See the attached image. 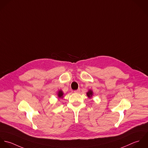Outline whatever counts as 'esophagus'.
I'll list each match as a JSON object with an SVG mask.
<instances>
[{"label":"esophagus","mask_w":148,"mask_h":148,"mask_svg":"<svg viewBox=\"0 0 148 148\" xmlns=\"http://www.w3.org/2000/svg\"><path fill=\"white\" fill-rule=\"evenodd\" d=\"M80 92V89H77L76 90H74V92L75 93H79Z\"/></svg>","instance_id":"esophagus-1"}]
</instances>
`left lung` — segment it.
Wrapping results in <instances>:
<instances>
[{
	"mask_svg": "<svg viewBox=\"0 0 148 148\" xmlns=\"http://www.w3.org/2000/svg\"><path fill=\"white\" fill-rule=\"evenodd\" d=\"M92 95V91L91 90H89V91L87 92V95L89 97H91Z\"/></svg>",
	"mask_w": 148,
	"mask_h": 148,
	"instance_id": "obj_1",
	"label": "left lung"
}]
</instances>
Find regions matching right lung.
<instances>
[{
	"instance_id": "right-lung-1",
	"label": "right lung",
	"mask_w": 148,
	"mask_h": 148,
	"mask_svg": "<svg viewBox=\"0 0 148 148\" xmlns=\"http://www.w3.org/2000/svg\"><path fill=\"white\" fill-rule=\"evenodd\" d=\"M63 94V92H62L61 90L59 91L58 95V97H59V98H62Z\"/></svg>"
}]
</instances>
